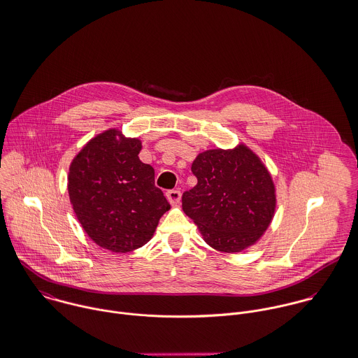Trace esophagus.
Here are the masks:
<instances>
[{"label": "esophagus", "mask_w": 358, "mask_h": 358, "mask_svg": "<svg viewBox=\"0 0 358 358\" xmlns=\"http://www.w3.org/2000/svg\"><path fill=\"white\" fill-rule=\"evenodd\" d=\"M180 197H182V193L179 190H169L166 193V199L172 206H178L180 203Z\"/></svg>", "instance_id": "obj_1"}]
</instances>
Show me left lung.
Wrapping results in <instances>:
<instances>
[{
  "instance_id": "1",
  "label": "left lung",
  "mask_w": 358,
  "mask_h": 358,
  "mask_svg": "<svg viewBox=\"0 0 358 358\" xmlns=\"http://www.w3.org/2000/svg\"><path fill=\"white\" fill-rule=\"evenodd\" d=\"M192 172L197 185L183 193L182 208L208 245L236 254L264 236L276 211V187L250 147L206 150Z\"/></svg>"
}]
</instances>
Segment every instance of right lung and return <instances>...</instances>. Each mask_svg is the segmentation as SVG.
I'll list each match as a JSON object with an SVG mask.
<instances>
[{
    "instance_id": "1",
    "label": "right lung",
    "mask_w": 358,
    "mask_h": 358,
    "mask_svg": "<svg viewBox=\"0 0 358 358\" xmlns=\"http://www.w3.org/2000/svg\"><path fill=\"white\" fill-rule=\"evenodd\" d=\"M141 140L111 127L90 138L68 173L69 200L83 231L101 248L129 252L154 236L171 208L138 158Z\"/></svg>"
}]
</instances>
